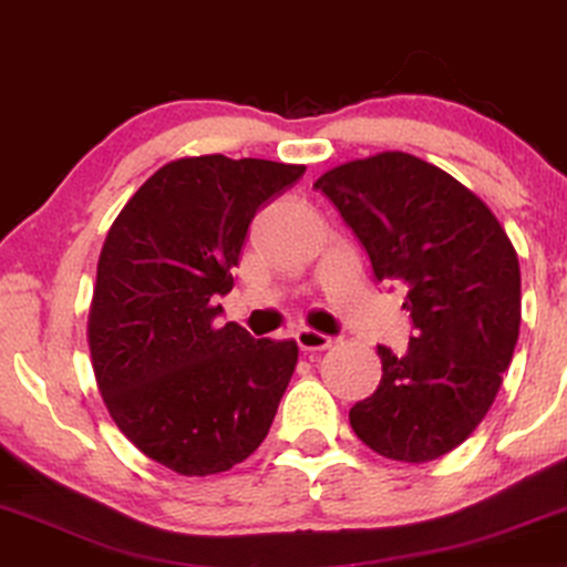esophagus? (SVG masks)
<instances>
[{
	"label": "esophagus",
	"instance_id": "34e87169",
	"mask_svg": "<svg viewBox=\"0 0 567 567\" xmlns=\"http://www.w3.org/2000/svg\"><path fill=\"white\" fill-rule=\"evenodd\" d=\"M296 342H298L300 350L316 352V350H327V347H331V342H334V339H331L329 334H321V331L306 327V329H298Z\"/></svg>",
	"mask_w": 567,
	"mask_h": 567
}]
</instances>
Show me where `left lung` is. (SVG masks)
I'll return each instance as SVG.
<instances>
[{
    "label": "left lung",
    "mask_w": 567,
    "mask_h": 567,
    "mask_svg": "<svg viewBox=\"0 0 567 567\" xmlns=\"http://www.w3.org/2000/svg\"><path fill=\"white\" fill-rule=\"evenodd\" d=\"M375 279L406 285L404 354L379 344L381 383L350 410L375 454L422 464L454 451L495 402L520 323L518 256L489 207L446 171L381 153L323 173Z\"/></svg>",
    "instance_id": "obj_1"
}]
</instances>
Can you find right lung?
Masks as SVG:
<instances>
[{
  "instance_id": "add662e5",
  "label": "right lung",
  "mask_w": 567,
  "mask_h": 567,
  "mask_svg": "<svg viewBox=\"0 0 567 567\" xmlns=\"http://www.w3.org/2000/svg\"><path fill=\"white\" fill-rule=\"evenodd\" d=\"M306 165L225 155L163 165L105 236L87 342L121 433L153 462L207 477L267 437L298 344L217 323L248 225Z\"/></svg>"
}]
</instances>
